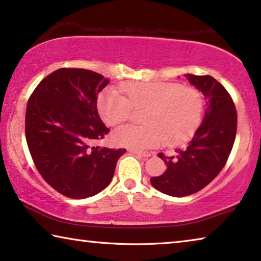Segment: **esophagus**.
Instances as JSON below:
<instances>
[{"instance_id": "1", "label": "esophagus", "mask_w": 261, "mask_h": 261, "mask_svg": "<svg viewBox=\"0 0 261 261\" xmlns=\"http://www.w3.org/2000/svg\"><path fill=\"white\" fill-rule=\"evenodd\" d=\"M130 152L136 154V155H138V157H142V158H147L151 155L150 152H142V151H137V150H130Z\"/></svg>"}]
</instances>
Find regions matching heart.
<instances>
[{
  "label": "heart",
  "instance_id": "1",
  "mask_svg": "<svg viewBox=\"0 0 261 261\" xmlns=\"http://www.w3.org/2000/svg\"><path fill=\"white\" fill-rule=\"evenodd\" d=\"M108 88L98 97L100 117L109 125L126 122L132 107L147 108L144 116L146 125H124L112 134L117 146L147 150L162 145H179L188 142L200 125L204 111L201 93L193 87L171 82H130Z\"/></svg>",
  "mask_w": 261,
  "mask_h": 261
}]
</instances>
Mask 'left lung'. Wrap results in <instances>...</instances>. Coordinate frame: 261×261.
I'll use <instances>...</instances> for the list:
<instances>
[{
  "instance_id": "1",
  "label": "left lung",
  "mask_w": 261,
  "mask_h": 261,
  "mask_svg": "<svg viewBox=\"0 0 261 261\" xmlns=\"http://www.w3.org/2000/svg\"><path fill=\"white\" fill-rule=\"evenodd\" d=\"M184 76L201 91L207 107L185 149L177 150L171 157L158 153L166 170L150 181L155 190L172 197L190 196L215 179L226 164L237 134L236 107L226 89L211 76Z\"/></svg>"
}]
</instances>
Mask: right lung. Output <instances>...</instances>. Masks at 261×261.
I'll return each mask as SVG.
<instances>
[{
	"mask_svg": "<svg viewBox=\"0 0 261 261\" xmlns=\"http://www.w3.org/2000/svg\"><path fill=\"white\" fill-rule=\"evenodd\" d=\"M108 84L91 70L62 68L41 81L27 104L25 138L35 166L72 199L103 191L126 152L91 145L110 131L97 111V95Z\"/></svg>",
	"mask_w": 261,
	"mask_h": 261,
	"instance_id": "right-lung-1",
	"label": "right lung"
}]
</instances>
